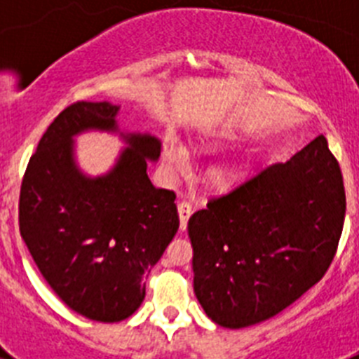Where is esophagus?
Returning <instances> with one entry per match:
<instances>
[{
  "label": "esophagus",
  "instance_id": "esophagus-1",
  "mask_svg": "<svg viewBox=\"0 0 359 359\" xmlns=\"http://www.w3.org/2000/svg\"><path fill=\"white\" fill-rule=\"evenodd\" d=\"M177 214H180V226H182V230H185L187 228V223H189V217L192 215V205H190V201H180L177 203Z\"/></svg>",
  "mask_w": 359,
  "mask_h": 359
}]
</instances>
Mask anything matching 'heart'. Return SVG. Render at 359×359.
<instances>
[{
    "label": "heart",
    "instance_id": "heart-1",
    "mask_svg": "<svg viewBox=\"0 0 359 359\" xmlns=\"http://www.w3.org/2000/svg\"><path fill=\"white\" fill-rule=\"evenodd\" d=\"M163 158H165V161L170 165V167H174V169H183V167H185V156H183V152L180 151V149L167 147L163 152ZM228 180H230V176H228V174H224V172L214 174V182L217 183V185H224Z\"/></svg>",
    "mask_w": 359,
    "mask_h": 359
}]
</instances>
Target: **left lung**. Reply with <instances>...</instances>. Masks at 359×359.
Listing matches in <instances>:
<instances>
[{"mask_svg": "<svg viewBox=\"0 0 359 359\" xmlns=\"http://www.w3.org/2000/svg\"><path fill=\"white\" fill-rule=\"evenodd\" d=\"M344 219V177L323 135L212 198L189 219L208 318L241 329L291 306L329 269Z\"/></svg>", "mask_w": 359, "mask_h": 359, "instance_id": "obj_1", "label": "left lung"}]
</instances>
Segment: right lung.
<instances>
[{"mask_svg": "<svg viewBox=\"0 0 359 359\" xmlns=\"http://www.w3.org/2000/svg\"><path fill=\"white\" fill-rule=\"evenodd\" d=\"M118 106L75 102L59 113L28 161L19 194V231L44 280L62 302L97 322H120L145 298V277L180 228L176 194L156 189L151 135H122L129 147L104 176L88 177L73 136L118 131Z\"/></svg>", "mask_w": 359, "mask_h": 359, "instance_id": "add662e5", "label": "right lung"}]
</instances>
